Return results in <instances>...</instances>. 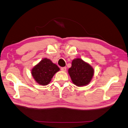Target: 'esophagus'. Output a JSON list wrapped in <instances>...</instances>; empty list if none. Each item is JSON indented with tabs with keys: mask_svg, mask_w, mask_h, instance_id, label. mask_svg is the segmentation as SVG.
Here are the masks:
<instances>
[{
	"mask_svg": "<svg viewBox=\"0 0 128 128\" xmlns=\"http://www.w3.org/2000/svg\"><path fill=\"white\" fill-rule=\"evenodd\" d=\"M61 70L63 72H66V67H62L61 68Z\"/></svg>",
	"mask_w": 128,
	"mask_h": 128,
	"instance_id": "34e87169",
	"label": "esophagus"
}]
</instances>
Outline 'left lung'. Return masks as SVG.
<instances>
[{"mask_svg": "<svg viewBox=\"0 0 128 128\" xmlns=\"http://www.w3.org/2000/svg\"><path fill=\"white\" fill-rule=\"evenodd\" d=\"M68 72L72 82L78 86H82L88 84L94 76V70L88 62L80 58L74 59Z\"/></svg>", "mask_w": 128, "mask_h": 128, "instance_id": "left-lung-1", "label": "left lung"}]
</instances>
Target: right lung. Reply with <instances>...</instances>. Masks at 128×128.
<instances>
[{"label":"right lung","instance_id":"1","mask_svg":"<svg viewBox=\"0 0 128 128\" xmlns=\"http://www.w3.org/2000/svg\"><path fill=\"white\" fill-rule=\"evenodd\" d=\"M60 68L50 60L42 59L32 70V75L35 80L42 86H46L52 80V78Z\"/></svg>","mask_w":128,"mask_h":128}]
</instances>
